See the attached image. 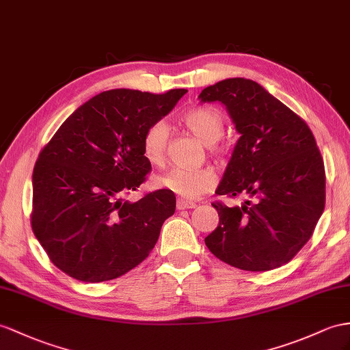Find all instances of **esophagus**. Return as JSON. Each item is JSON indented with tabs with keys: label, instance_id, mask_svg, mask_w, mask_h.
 Returning a JSON list of instances; mask_svg holds the SVG:
<instances>
[{
	"label": "esophagus",
	"instance_id": "esophagus-1",
	"mask_svg": "<svg viewBox=\"0 0 350 350\" xmlns=\"http://www.w3.org/2000/svg\"><path fill=\"white\" fill-rule=\"evenodd\" d=\"M196 205L195 202H191V201H186L183 198H178L177 202H176V208L177 210H191V208H195Z\"/></svg>",
	"mask_w": 350,
	"mask_h": 350
}]
</instances>
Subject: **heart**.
Listing matches in <instances>:
<instances>
[{
  "label": "heart",
  "instance_id": "obj_1",
  "mask_svg": "<svg viewBox=\"0 0 350 350\" xmlns=\"http://www.w3.org/2000/svg\"><path fill=\"white\" fill-rule=\"evenodd\" d=\"M180 121L185 127L195 134L204 145L208 146L213 155H217L219 140L225 130V122L220 112L213 107L200 106L186 111ZM168 145V129L165 122H152L142 139V152L150 164H161L165 158ZM154 182L161 189L173 192L186 200H196L211 191L217 183V177L208 167L204 168H170L159 173Z\"/></svg>",
  "mask_w": 350,
  "mask_h": 350
}]
</instances>
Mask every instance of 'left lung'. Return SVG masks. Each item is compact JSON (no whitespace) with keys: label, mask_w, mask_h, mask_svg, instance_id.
Segmentation results:
<instances>
[{"label":"left lung","mask_w":350,"mask_h":350,"mask_svg":"<svg viewBox=\"0 0 350 350\" xmlns=\"http://www.w3.org/2000/svg\"><path fill=\"white\" fill-rule=\"evenodd\" d=\"M201 102L226 106L241 134L217 195H248L241 207L216 202L210 252L243 271L276 269L297 254L325 207V168L308 124L252 79L204 88Z\"/></svg>","instance_id":"obj_1"}]
</instances>
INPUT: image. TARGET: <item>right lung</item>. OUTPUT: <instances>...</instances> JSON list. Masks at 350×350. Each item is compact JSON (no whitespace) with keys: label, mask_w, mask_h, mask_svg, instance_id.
<instances>
[{"label":"right lung","mask_w":350,"mask_h":350,"mask_svg":"<svg viewBox=\"0 0 350 350\" xmlns=\"http://www.w3.org/2000/svg\"><path fill=\"white\" fill-rule=\"evenodd\" d=\"M186 92H103L79 106L42 148L32 174L31 225L62 272L83 282L115 280L155 247L174 214V193L159 189L136 202L122 195L150 172L143 134Z\"/></svg>","instance_id":"add662e5"}]
</instances>
